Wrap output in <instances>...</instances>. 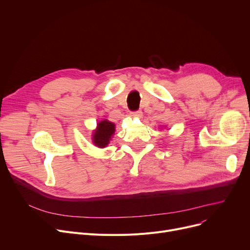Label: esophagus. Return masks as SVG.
Masks as SVG:
<instances>
[{"mask_svg":"<svg viewBox=\"0 0 250 250\" xmlns=\"http://www.w3.org/2000/svg\"><path fill=\"white\" fill-rule=\"evenodd\" d=\"M130 115H132V116H140V115H142V111H140V110L132 111V112H130Z\"/></svg>","mask_w":250,"mask_h":250,"instance_id":"esophagus-1","label":"esophagus"}]
</instances>
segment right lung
<instances>
[{"mask_svg":"<svg viewBox=\"0 0 250 250\" xmlns=\"http://www.w3.org/2000/svg\"><path fill=\"white\" fill-rule=\"evenodd\" d=\"M114 124L104 120L97 125V129L93 135V142L99 148H103L109 143L111 136L114 134Z\"/></svg>","mask_w":250,"mask_h":250,"instance_id":"obj_1","label":"right lung"}]
</instances>
